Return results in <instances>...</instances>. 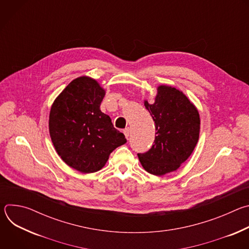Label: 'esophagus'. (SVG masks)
<instances>
[{
  "label": "esophagus",
  "mask_w": 249,
  "mask_h": 249,
  "mask_svg": "<svg viewBox=\"0 0 249 249\" xmlns=\"http://www.w3.org/2000/svg\"><path fill=\"white\" fill-rule=\"evenodd\" d=\"M123 133H124L125 137L128 139V138H129V135H130V129H129V128H125V129L123 130Z\"/></svg>",
  "instance_id": "esophagus-1"
}]
</instances>
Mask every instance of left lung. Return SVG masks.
<instances>
[{
    "label": "left lung",
    "instance_id": "1",
    "mask_svg": "<svg viewBox=\"0 0 249 249\" xmlns=\"http://www.w3.org/2000/svg\"><path fill=\"white\" fill-rule=\"evenodd\" d=\"M155 121L156 138L151 150L138 154L149 173L161 176L178 169L193 153L200 133L196 106L179 89L159 86L155 101L144 100Z\"/></svg>",
    "mask_w": 249,
    "mask_h": 249
}]
</instances>
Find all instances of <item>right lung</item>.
<instances>
[{
  "label": "right lung",
  "mask_w": 249,
  "mask_h": 249,
  "mask_svg": "<svg viewBox=\"0 0 249 249\" xmlns=\"http://www.w3.org/2000/svg\"><path fill=\"white\" fill-rule=\"evenodd\" d=\"M105 89L87 76L71 82L54 100L49 133L54 148L70 167L83 173L100 170L127 140L100 110Z\"/></svg>",
  "instance_id": "right-lung-1"
}]
</instances>
